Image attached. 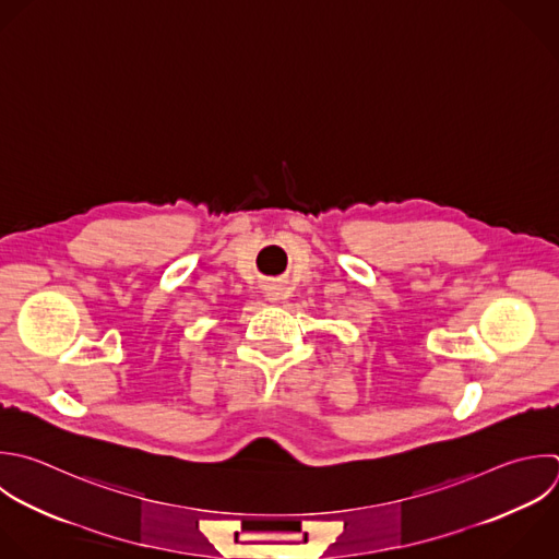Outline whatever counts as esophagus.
<instances>
[{
	"label": "esophagus",
	"mask_w": 559,
	"mask_h": 559,
	"mask_svg": "<svg viewBox=\"0 0 559 559\" xmlns=\"http://www.w3.org/2000/svg\"><path fill=\"white\" fill-rule=\"evenodd\" d=\"M266 297H269V301H280V299H286L288 295H286V290H284V288H280V286H273V288H269Z\"/></svg>",
	"instance_id": "1"
}]
</instances>
